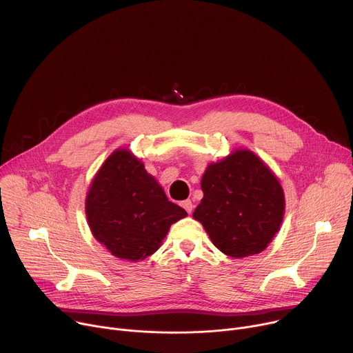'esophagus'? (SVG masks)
<instances>
[{
    "mask_svg": "<svg viewBox=\"0 0 353 353\" xmlns=\"http://www.w3.org/2000/svg\"><path fill=\"white\" fill-rule=\"evenodd\" d=\"M181 206L190 214L192 213V210H193V203L189 201V199H186V201H183L182 203H181Z\"/></svg>",
    "mask_w": 353,
    "mask_h": 353,
    "instance_id": "1",
    "label": "esophagus"
}]
</instances>
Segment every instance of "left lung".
Returning a JSON list of instances; mask_svg holds the SVG:
<instances>
[{
  "label": "left lung",
  "mask_w": 353,
  "mask_h": 353,
  "mask_svg": "<svg viewBox=\"0 0 353 353\" xmlns=\"http://www.w3.org/2000/svg\"><path fill=\"white\" fill-rule=\"evenodd\" d=\"M203 199L193 212L223 254L245 258L262 252L279 231L285 192L278 176L247 148H236L202 176Z\"/></svg>",
  "instance_id": "left-lung-1"
}]
</instances>
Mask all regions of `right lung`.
<instances>
[{"label": "right lung", "mask_w": 353, "mask_h": 353, "mask_svg": "<svg viewBox=\"0 0 353 353\" xmlns=\"http://www.w3.org/2000/svg\"><path fill=\"white\" fill-rule=\"evenodd\" d=\"M92 236L113 256L137 262L152 255L171 224L188 213L128 148H116L95 174L85 198Z\"/></svg>", "instance_id": "1"}]
</instances>
